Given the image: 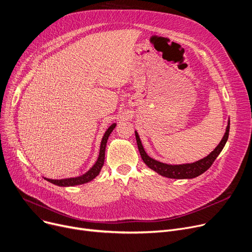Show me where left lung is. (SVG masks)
<instances>
[{"label": "left lung", "instance_id": "8db88e82", "mask_svg": "<svg viewBox=\"0 0 252 252\" xmlns=\"http://www.w3.org/2000/svg\"><path fill=\"white\" fill-rule=\"evenodd\" d=\"M229 129H230V121L228 120V125L226 127V132L224 134V136L218 146L213 150L209 156L206 158L196 161V162H191V163H184V164H167L160 162L158 160H156L151 158L150 157L147 156V153L145 152L141 140L139 138V135L137 131H135V137H136V142L137 146L140 152V156L144 163L154 171H157L159 173L160 176L169 178V179H193L196 177H199L202 173H204L207 169L210 168V166L213 164V162L215 161L217 157L224 148L228 136H229Z\"/></svg>", "mask_w": 252, "mask_h": 252}]
</instances>
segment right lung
<instances>
[{
    "label": "right lung",
    "mask_w": 252,
    "mask_h": 252,
    "mask_svg": "<svg viewBox=\"0 0 252 252\" xmlns=\"http://www.w3.org/2000/svg\"><path fill=\"white\" fill-rule=\"evenodd\" d=\"M116 127V123L112 124L107 131L105 132L102 142H101V147H100V153H99V158L96 159L95 163L92 166V168H90L86 173H84L83 176L80 177H75V178H69V179H63V180H51V179H46L44 178V180H46L47 182L60 186V187H73V186H77V185H83L86 183H89L91 181H93L96 176L99 175L103 165H104V161H105V150H106V145H107V141L108 138L110 136L111 132L114 130V128Z\"/></svg>",
    "instance_id": "1"
}]
</instances>
